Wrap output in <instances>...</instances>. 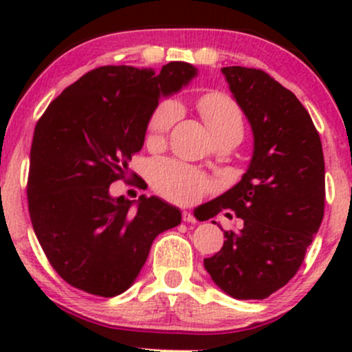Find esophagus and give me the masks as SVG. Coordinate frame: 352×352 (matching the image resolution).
Instances as JSON below:
<instances>
[{
    "label": "esophagus",
    "mask_w": 352,
    "mask_h": 352,
    "mask_svg": "<svg viewBox=\"0 0 352 352\" xmlns=\"http://www.w3.org/2000/svg\"><path fill=\"white\" fill-rule=\"evenodd\" d=\"M182 218H184V221H187V223H197V218L193 217L190 212L182 213Z\"/></svg>",
    "instance_id": "1"
}]
</instances>
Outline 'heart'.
Instances as JSON below:
<instances>
[{"label": "heart", "instance_id": "b5f03b06", "mask_svg": "<svg viewBox=\"0 0 352 352\" xmlns=\"http://www.w3.org/2000/svg\"><path fill=\"white\" fill-rule=\"evenodd\" d=\"M199 111L215 142L236 140L243 137L245 125L240 109L228 96L213 92L199 100ZM180 117L175 100H162L152 112L147 125V140L155 144L165 139ZM152 184L157 192L177 204H193L207 192L208 182L201 173L172 160H162L152 168Z\"/></svg>", "mask_w": 352, "mask_h": 352}]
</instances>
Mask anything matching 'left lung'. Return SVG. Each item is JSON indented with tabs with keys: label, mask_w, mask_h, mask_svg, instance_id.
Returning a JSON list of instances; mask_svg holds the SVG:
<instances>
[{
	"label": "left lung",
	"mask_w": 352,
	"mask_h": 352,
	"mask_svg": "<svg viewBox=\"0 0 352 352\" xmlns=\"http://www.w3.org/2000/svg\"><path fill=\"white\" fill-rule=\"evenodd\" d=\"M221 72L252 127L253 155L241 180L205 204L207 220L230 208L243 228L223 232L204 266L228 296L265 300L296 274L322 221V145L308 111L272 76L241 66Z\"/></svg>",
	"instance_id": "obj_1"
}]
</instances>
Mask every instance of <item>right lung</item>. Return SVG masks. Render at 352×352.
<instances>
[{
  "label": "right lung",
  "instance_id": "right-lung-1",
  "mask_svg": "<svg viewBox=\"0 0 352 352\" xmlns=\"http://www.w3.org/2000/svg\"><path fill=\"white\" fill-rule=\"evenodd\" d=\"M197 72L180 60L160 72L98 67L64 89L36 124L31 223L52 268L74 288L104 298L124 293L155 236L180 225V210L159 197L131 201L112 197L109 187L129 175L160 98L179 92Z\"/></svg>",
  "mask_w": 352,
  "mask_h": 352
}]
</instances>
